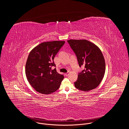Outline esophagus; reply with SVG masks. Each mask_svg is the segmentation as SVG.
<instances>
[{
    "label": "esophagus",
    "mask_w": 129,
    "mask_h": 129,
    "mask_svg": "<svg viewBox=\"0 0 129 129\" xmlns=\"http://www.w3.org/2000/svg\"><path fill=\"white\" fill-rule=\"evenodd\" d=\"M69 74V72H68L67 73H65V75H66V76H68Z\"/></svg>",
    "instance_id": "34e87169"
}]
</instances>
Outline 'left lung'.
I'll list each match as a JSON object with an SVG mask.
<instances>
[{"label": "left lung", "mask_w": 129, "mask_h": 129, "mask_svg": "<svg viewBox=\"0 0 129 129\" xmlns=\"http://www.w3.org/2000/svg\"><path fill=\"white\" fill-rule=\"evenodd\" d=\"M77 58L79 66L85 69L78 74L74 85L78 89L88 91L97 87L104 77L105 62L102 51L86 40L67 41Z\"/></svg>", "instance_id": "left-lung-1"}]
</instances>
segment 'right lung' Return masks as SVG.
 Masks as SVG:
<instances>
[{"instance_id":"right-lung-1","label":"right lung","mask_w":129,"mask_h":129,"mask_svg":"<svg viewBox=\"0 0 129 129\" xmlns=\"http://www.w3.org/2000/svg\"><path fill=\"white\" fill-rule=\"evenodd\" d=\"M65 43L57 41L44 42L31 51L25 64V74L37 92L47 95L59 88L64 75L52 68L55 67L54 57Z\"/></svg>"}]
</instances>
